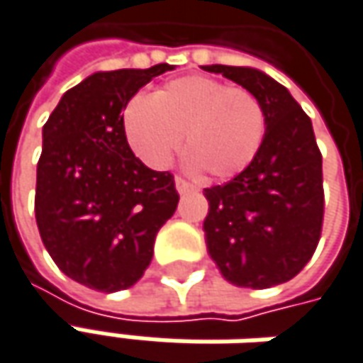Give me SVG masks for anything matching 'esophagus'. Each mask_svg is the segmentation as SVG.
<instances>
[{
	"label": "esophagus",
	"mask_w": 363,
	"mask_h": 363,
	"mask_svg": "<svg viewBox=\"0 0 363 363\" xmlns=\"http://www.w3.org/2000/svg\"><path fill=\"white\" fill-rule=\"evenodd\" d=\"M174 186H177L179 194H186L193 191V184H189V182L184 181V179H181V177H177V179H174Z\"/></svg>",
	"instance_id": "obj_1"
}]
</instances>
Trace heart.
Segmentation results:
<instances>
[{"instance_id": "obj_1", "label": "heart", "mask_w": 363, "mask_h": 363, "mask_svg": "<svg viewBox=\"0 0 363 363\" xmlns=\"http://www.w3.org/2000/svg\"><path fill=\"white\" fill-rule=\"evenodd\" d=\"M122 130L132 152L146 167L167 169L189 148L186 169L229 179L245 170L265 136V112L245 88L206 76H184L152 96H134L122 110Z\"/></svg>"}]
</instances>
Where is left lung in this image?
I'll use <instances>...</instances> for the list:
<instances>
[{
  "label": "left lung",
  "instance_id": "8db88e82",
  "mask_svg": "<svg viewBox=\"0 0 363 363\" xmlns=\"http://www.w3.org/2000/svg\"><path fill=\"white\" fill-rule=\"evenodd\" d=\"M243 86L261 102L265 136L251 164L233 181L205 189L206 249L237 287L267 289L306 267L321 235V152L311 120L289 90L265 72L203 66Z\"/></svg>",
  "mask_w": 363,
  "mask_h": 363
}]
</instances>
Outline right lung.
<instances>
[{"instance_id": "1", "label": "right lung", "mask_w": 363, "mask_h": 363, "mask_svg": "<svg viewBox=\"0 0 363 363\" xmlns=\"http://www.w3.org/2000/svg\"><path fill=\"white\" fill-rule=\"evenodd\" d=\"M169 69L96 72L62 96L44 124L40 237L62 273L96 291L128 289L143 277L158 229L179 205L174 177L143 164L122 130L126 102Z\"/></svg>"}]
</instances>
